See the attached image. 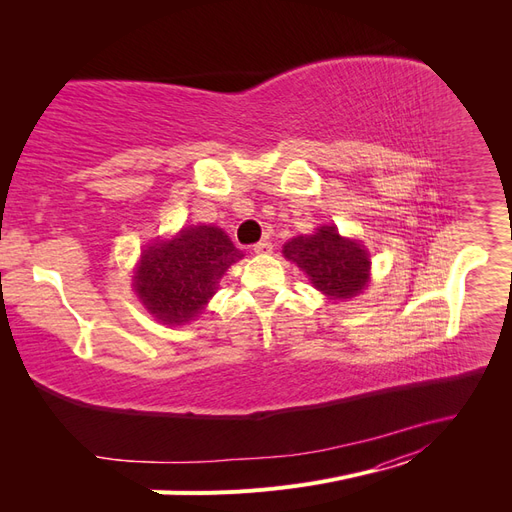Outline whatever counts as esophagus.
Masks as SVG:
<instances>
[{
    "instance_id": "esophagus-1",
    "label": "esophagus",
    "mask_w": 512,
    "mask_h": 512,
    "mask_svg": "<svg viewBox=\"0 0 512 512\" xmlns=\"http://www.w3.org/2000/svg\"><path fill=\"white\" fill-rule=\"evenodd\" d=\"M254 252L256 254H271L273 252V245H271V241H258L254 245Z\"/></svg>"
}]
</instances>
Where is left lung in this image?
<instances>
[{"mask_svg":"<svg viewBox=\"0 0 512 512\" xmlns=\"http://www.w3.org/2000/svg\"><path fill=\"white\" fill-rule=\"evenodd\" d=\"M284 256L331 299H352L369 280L367 252L356 241L339 237L335 226H322L316 235L288 241Z\"/></svg>","mask_w":512,"mask_h":512,"instance_id":"left-lung-1","label":"left lung"}]
</instances>
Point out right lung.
<instances>
[{
  "instance_id": "right-lung-1",
  "label": "right lung",
  "mask_w": 512,
  "mask_h": 512,
  "mask_svg": "<svg viewBox=\"0 0 512 512\" xmlns=\"http://www.w3.org/2000/svg\"><path fill=\"white\" fill-rule=\"evenodd\" d=\"M241 256L220 228H183L175 239L153 243L141 254L134 290L164 324L188 322L203 312L220 277Z\"/></svg>"
}]
</instances>
